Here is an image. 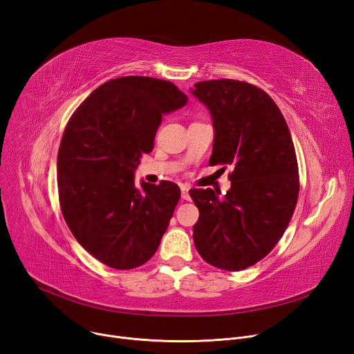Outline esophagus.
<instances>
[{
	"mask_svg": "<svg viewBox=\"0 0 354 354\" xmlns=\"http://www.w3.org/2000/svg\"><path fill=\"white\" fill-rule=\"evenodd\" d=\"M180 195H182V199H185V201H189L191 199L189 189L187 187H180Z\"/></svg>",
	"mask_w": 354,
	"mask_h": 354,
	"instance_id": "1",
	"label": "esophagus"
}]
</instances>
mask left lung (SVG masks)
Segmentation results:
<instances>
[{
    "mask_svg": "<svg viewBox=\"0 0 354 354\" xmlns=\"http://www.w3.org/2000/svg\"><path fill=\"white\" fill-rule=\"evenodd\" d=\"M192 95L212 118L209 165H230L227 195L191 189L199 209L194 243L216 268L245 270L280 241L299 198V166L288 126L266 91L230 79L199 82Z\"/></svg>",
    "mask_w": 354,
    "mask_h": 354,
    "instance_id": "1",
    "label": "left lung"
}]
</instances>
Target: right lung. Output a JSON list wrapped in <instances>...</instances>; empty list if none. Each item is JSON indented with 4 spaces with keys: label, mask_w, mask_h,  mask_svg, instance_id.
I'll return each instance as SVG.
<instances>
[{
    "label": "right lung",
    "mask_w": 354,
    "mask_h": 354,
    "mask_svg": "<svg viewBox=\"0 0 354 354\" xmlns=\"http://www.w3.org/2000/svg\"><path fill=\"white\" fill-rule=\"evenodd\" d=\"M188 103L174 83L126 76L99 86L67 123L57 156L63 216L79 244L115 270H132L156 252L180 189L140 182L162 116Z\"/></svg>",
    "instance_id": "obj_1"
}]
</instances>
